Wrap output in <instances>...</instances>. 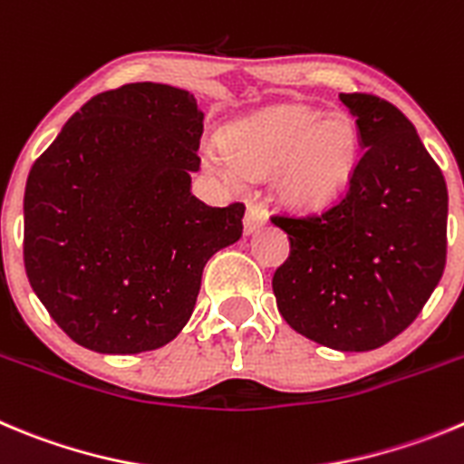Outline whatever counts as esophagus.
Masks as SVG:
<instances>
[{
    "mask_svg": "<svg viewBox=\"0 0 464 464\" xmlns=\"http://www.w3.org/2000/svg\"><path fill=\"white\" fill-rule=\"evenodd\" d=\"M265 223H266L265 209H262V207H257V204L250 202L248 209H246V218H244L246 235H253L255 229H260Z\"/></svg>",
    "mask_w": 464,
    "mask_h": 464,
    "instance_id": "esophagus-1",
    "label": "esophagus"
}]
</instances>
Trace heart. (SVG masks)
<instances>
[{"instance_id": "heart-1", "label": "heart", "mask_w": 464, "mask_h": 464, "mask_svg": "<svg viewBox=\"0 0 464 464\" xmlns=\"http://www.w3.org/2000/svg\"><path fill=\"white\" fill-rule=\"evenodd\" d=\"M361 159V138L347 112L278 105L229 124L223 149H209L225 177L269 172L271 190L299 211H322L345 198Z\"/></svg>"}]
</instances>
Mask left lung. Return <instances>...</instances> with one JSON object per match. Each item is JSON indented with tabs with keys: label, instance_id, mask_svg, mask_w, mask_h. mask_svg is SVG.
Listing matches in <instances>:
<instances>
[{
	"label": "left lung",
	"instance_id": "left-lung-1",
	"mask_svg": "<svg viewBox=\"0 0 464 464\" xmlns=\"http://www.w3.org/2000/svg\"><path fill=\"white\" fill-rule=\"evenodd\" d=\"M361 149L345 198L322 214L274 216L290 257L274 274L280 315L340 352H368L405 331L446 265L449 193L414 124L372 93H340Z\"/></svg>",
	"mask_w": 464,
	"mask_h": 464
}]
</instances>
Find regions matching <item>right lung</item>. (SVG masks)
I'll return each instance as SVG.
<instances>
[{
	"label": "right lung",
	"instance_id": "obj_1",
	"mask_svg": "<svg viewBox=\"0 0 464 464\" xmlns=\"http://www.w3.org/2000/svg\"><path fill=\"white\" fill-rule=\"evenodd\" d=\"M202 121L186 89L130 82L87 101L29 169L24 269L78 345H168L193 315L204 265L241 239L244 204L190 193Z\"/></svg>",
	"mask_w": 464,
	"mask_h": 464
}]
</instances>
